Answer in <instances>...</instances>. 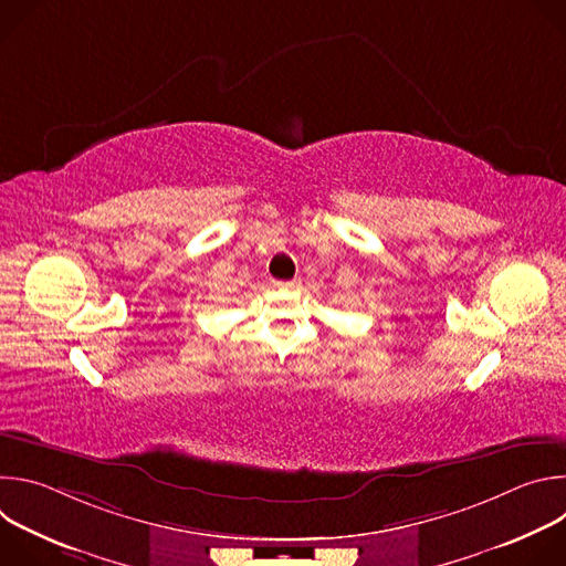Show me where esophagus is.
<instances>
[{
    "label": "esophagus",
    "instance_id": "obj_1",
    "mask_svg": "<svg viewBox=\"0 0 566 566\" xmlns=\"http://www.w3.org/2000/svg\"><path fill=\"white\" fill-rule=\"evenodd\" d=\"M275 286L277 289H295V286H300V280L295 277V280H289V282H275Z\"/></svg>",
    "mask_w": 566,
    "mask_h": 566
}]
</instances>
